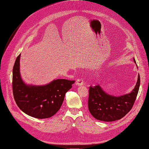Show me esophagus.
<instances>
[{
    "instance_id": "obj_1",
    "label": "esophagus",
    "mask_w": 149,
    "mask_h": 149,
    "mask_svg": "<svg viewBox=\"0 0 149 149\" xmlns=\"http://www.w3.org/2000/svg\"><path fill=\"white\" fill-rule=\"evenodd\" d=\"M76 85L80 86V85H84V81L82 79H78L76 81Z\"/></svg>"
}]
</instances>
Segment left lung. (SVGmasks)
I'll list each match as a JSON object with an SVG mask.
<instances>
[{
	"label": "left lung",
	"mask_w": 149,
	"mask_h": 149,
	"mask_svg": "<svg viewBox=\"0 0 149 149\" xmlns=\"http://www.w3.org/2000/svg\"><path fill=\"white\" fill-rule=\"evenodd\" d=\"M136 63L135 59L133 58ZM139 74L135 87L132 91L122 96H115L106 93L99 85L90 86L88 108L91 114L96 119L113 122L123 118L132 108L140 86Z\"/></svg>",
	"instance_id": "1"
}]
</instances>
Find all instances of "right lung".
<instances>
[{"label":"right lung","mask_w":149,"mask_h":149,"mask_svg":"<svg viewBox=\"0 0 149 149\" xmlns=\"http://www.w3.org/2000/svg\"><path fill=\"white\" fill-rule=\"evenodd\" d=\"M20 54L16 58L13 68L12 88L14 99L19 108L26 114L37 119L48 118L60 109L66 92L75 81L54 79L45 85H27L20 73Z\"/></svg>","instance_id":"obj_1"}]
</instances>
